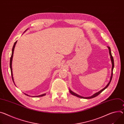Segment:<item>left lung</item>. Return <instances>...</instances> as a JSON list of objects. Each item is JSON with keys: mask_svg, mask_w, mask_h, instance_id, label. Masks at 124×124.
Segmentation results:
<instances>
[{"mask_svg": "<svg viewBox=\"0 0 124 124\" xmlns=\"http://www.w3.org/2000/svg\"><path fill=\"white\" fill-rule=\"evenodd\" d=\"M108 49H109V54H110V58H111V60L112 64V74H111V78H110V80L109 82L108 83V84L107 85H106V86L104 88H103L102 90H101L100 91H99V92H97V93H95V94H93V95L92 96H89V97H85L81 96H80V95H78V94H76V93H74V92H73L72 91H71V90L70 89V90H69V92H70V93L72 95H75V96H77V97H78L82 98H85V99H91V98H94V97H95L97 96V95H98L100 93H102V92L104 91V89H106V88L108 86V85H109V84H110V82H111V80H112V76H113V68H114V59H113V56H112V54H111V51L110 47L109 46H108Z\"/></svg>", "mask_w": 124, "mask_h": 124, "instance_id": "left-lung-1", "label": "left lung"}]
</instances>
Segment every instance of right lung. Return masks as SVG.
Here are the masks:
<instances>
[{
  "instance_id": "1",
  "label": "right lung",
  "mask_w": 124,
  "mask_h": 124,
  "mask_svg": "<svg viewBox=\"0 0 124 124\" xmlns=\"http://www.w3.org/2000/svg\"><path fill=\"white\" fill-rule=\"evenodd\" d=\"M17 40L14 43V46H13V48H12V54H11V57H10V70H11V75H12V80H13V83H14V84H15V83H14V79H13V73H12V58H13V53H14V48H15V45H16V43H17ZM25 94H26V95H27V96H30V95H28V94H25ZM46 95V93L45 94H42V95H39V96H37V97H40V96H44V95Z\"/></svg>"
}]
</instances>
